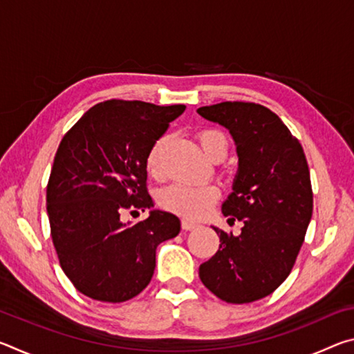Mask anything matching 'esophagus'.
I'll return each mask as SVG.
<instances>
[{
	"label": "esophagus",
	"instance_id": "obj_1",
	"mask_svg": "<svg viewBox=\"0 0 354 354\" xmlns=\"http://www.w3.org/2000/svg\"><path fill=\"white\" fill-rule=\"evenodd\" d=\"M181 226H183V230H185V231H192V230H195V227H198V225L194 223V221H189V220H183Z\"/></svg>",
	"mask_w": 354,
	"mask_h": 354
}]
</instances>
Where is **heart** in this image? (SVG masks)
Instances as JSON below:
<instances>
[{"mask_svg":"<svg viewBox=\"0 0 354 354\" xmlns=\"http://www.w3.org/2000/svg\"><path fill=\"white\" fill-rule=\"evenodd\" d=\"M170 137L164 134L158 137L149 147L145 159L147 171L153 178H162V154L169 143ZM196 139L203 151L214 162L223 160L230 151V140L226 134L218 128H203L196 133ZM220 198V190L214 184L203 185H187V184H171L159 192V206L171 214L189 220H198L211 211V207Z\"/></svg>","mask_w":354,"mask_h":354,"instance_id":"heart-1","label":"heart"}]
</instances>
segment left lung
<instances>
[{"mask_svg": "<svg viewBox=\"0 0 354 354\" xmlns=\"http://www.w3.org/2000/svg\"><path fill=\"white\" fill-rule=\"evenodd\" d=\"M201 117L230 129L237 143L234 192L221 206L241 236L214 227L220 247L200 266L215 297L243 304L270 295L289 277L313 217V185L303 147L277 113L243 101L203 106Z\"/></svg>", "mask_w": 354, "mask_h": 354, "instance_id": "1", "label": "left lung"}]
</instances>
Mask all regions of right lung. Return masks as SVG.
Instances as JSON below:
<instances>
[{
	"label": "right lung",
	"instance_id": "right-lung-1",
	"mask_svg": "<svg viewBox=\"0 0 354 354\" xmlns=\"http://www.w3.org/2000/svg\"><path fill=\"white\" fill-rule=\"evenodd\" d=\"M184 104L107 100L71 127L46 185L51 237L64 273L84 295L104 303L134 298L153 278L156 248L179 234L170 212L127 226L123 212L153 206L147 153Z\"/></svg>",
	"mask_w": 354,
	"mask_h": 354
}]
</instances>
